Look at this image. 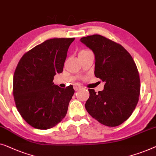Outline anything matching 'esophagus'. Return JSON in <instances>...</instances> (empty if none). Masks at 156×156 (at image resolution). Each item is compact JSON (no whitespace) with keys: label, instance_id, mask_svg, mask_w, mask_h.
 <instances>
[{"label":"esophagus","instance_id":"esophagus-1","mask_svg":"<svg viewBox=\"0 0 156 156\" xmlns=\"http://www.w3.org/2000/svg\"><path fill=\"white\" fill-rule=\"evenodd\" d=\"M81 87H81V85L79 84V83H75V84H74V85H73V88L76 91H77V90H78L81 89Z\"/></svg>","mask_w":156,"mask_h":156}]
</instances>
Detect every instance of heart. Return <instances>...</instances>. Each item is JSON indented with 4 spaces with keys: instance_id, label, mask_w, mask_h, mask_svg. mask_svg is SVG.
I'll list each match as a JSON object with an SVG mask.
<instances>
[{
    "instance_id": "obj_1",
    "label": "heart",
    "mask_w": 156,
    "mask_h": 156,
    "mask_svg": "<svg viewBox=\"0 0 156 156\" xmlns=\"http://www.w3.org/2000/svg\"><path fill=\"white\" fill-rule=\"evenodd\" d=\"M87 51V50H82L81 51Z\"/></svg>"
}]
</instances>
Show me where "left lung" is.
Segmentation results:
<instances>
[{"label":"left lung","instance_id":"1","mask_svg":"<svg viewBox=\"0 0 156 156\" xmlns=\"http://www.w3.org/2000/svg\"><path fill=\"white\" fill-rule=\"evenodd\" d=\"M80 41L95 54V76L105 83L96 93L89 89L85 106L89 115L107 126L124 122L134 110L140 95L136 65L122 45L99 34L82 37Z\"/></svg>","mask_w":156,"mask_h":156}]
</instances>
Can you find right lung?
Returning <instances> with one entry per match:
<instances>
[{
  "mask_svg": "<svg viewBox=\"0 0 156 156\" xmlns=\"http://www.w3.org/2000/svg\"><path fill=\"white\" fill-rule=\"evenodd\" d=\"M75 38L46 40L24 54L13 76V96L17 111L30 126L48 129L67 113L73 85L61 88L53 83L62 73L69 46Z\"/></svg>",
  "mask_w": 156,
  "mask_h": 156,
  "instance_id": "right-lung-1",
  "label": "right lung"
}]
</instances>
